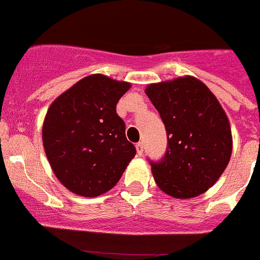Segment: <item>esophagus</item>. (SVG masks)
Masks as SVG:
<instances>
[{"instance_id": "1", "label": "esophagus", "mask_w": 260, "mask_h": 260, "mask_svg": "<svg viewBox=\"0 0 260 260\" xmlns=\"http://www.w3.org/2000/svg\"><path fill=\"white\" fill-rule=\"evenodd\" d=\"M135 148H137V153L139 156L143 155V143L142 142H139V143L135 144Z\"/></svg>"}]
</instances>
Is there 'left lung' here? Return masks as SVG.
<instances>
[{
	"label": "left lung",
	"mask_w": 260,
	"mask_h": 260,
	"mask_svg": "<svg viewBox=\"0 0 260 260\" xmlns=\"http://www.w3.org/2000/svg\"><path fill=\"white\" fill-rule=\"evenodd\" d=\"M146 95L168 134L161 161L151 162L158 189L177 199L207 191L228 167L233 148L231 123L219 100L191 75L148 84Z\"/></svg>",
	"instance_id": "obj_1"
}]
</instances>
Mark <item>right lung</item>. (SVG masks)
Listing matches in <instances>:
<instances>
[{
  "label": "right lung",
  "instance_id": "add662e5",
  "mask_svg": "<svg viewBox=\"0 0 260 260\" xmlns=\"http://www.w3.org/2000/svg\"><path fill=\"white\" fill-rule=\"evenodd\" d=\"M130 87L107 75H88L48 108L43 146L53 173L71 192L87 198L105 194L135 156L116 112Z\"/></svg>",
  "mask_w": 260,
  "mask_h": 260
}]
</instances>
